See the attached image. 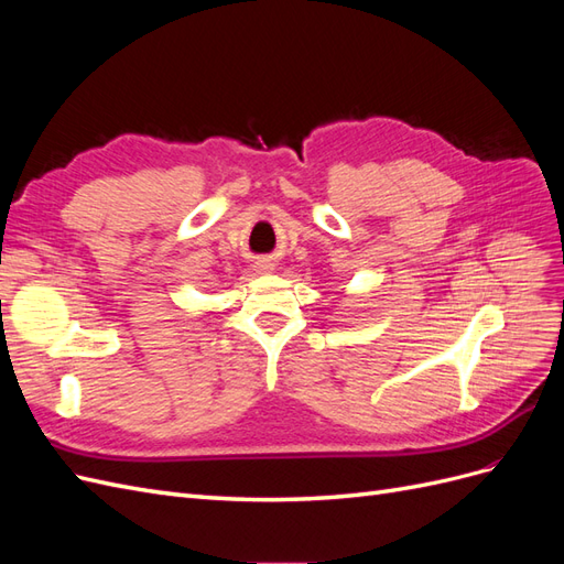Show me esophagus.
Listing matches in <instances>:
<instances>
[{
  "label": "esophagus",
  "instance_id": "esophagus-1",
  "mask_svg": "<svg viewBox=\"0 0 564 564\" xmlns=\"http://www.w3.org/2000/svg\"><path fill=\"white\" fill-rule=\"evenodd\" d=\"M256 268H259L261 272H268V270H272V263L270 261H259V263H256Z\"/></svg>",
  "mask_w": 564,
  "mask_h": 564
}]
</instances>
